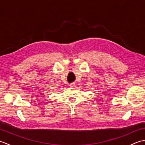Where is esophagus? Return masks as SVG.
I'll return each mask as SVG.
<instances>
[{
	"label": "esophagus",
	"mask_w": 145,
	"mask_h": 145,
	"mask_svg": "<svg viewBox=\"0 0 145 145\" xmlns=\"http://www.w3.org/2000/svg\"><path fill=\"white\" fill-rule=\"evenodd\" d=\"M75 84H74V83H72V84H70V87H71V88H73V87H75Z\"/></svg>",
	"instance_id": "esophagus-1"
}]
</instances>
